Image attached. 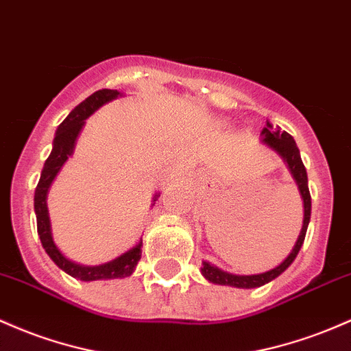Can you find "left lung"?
<instances>
[{
    "label": "left lung",
    "mask_w": 351,
    "mask_h": 351,
    "mask_svg": "<svg viewBox=\"0 0 351 351\" xmlns=\"http://www.w3.org/2000/svg\"><path fill=\"white\" fill-rule=\"evenodd\" d=\"M261 143L267 145L268 148H271L273 152L278 153L282 156V160L287 163V168L290 169L291 176L296 182L300 195L303 199V225L300 230L298 238H296V243L293 250L290 252L282 263L278 267L268 269V271L256 273V275H234V273H228L225 269L215 267L210 261H203L202 263V275L205 276L210 283L215 285H225V287H234V288H258L263 287L271 282V280L278 278L280 275L290 267L295 261L296 255H298L300 248H302L303 241H305V234L308 223H310V215H311V196L310 190H308V176L305 165H303L302 156H300V149L296 146L293 136L288 134L287 132H282L280 126H273L271 123L267 121V126L261 132Z\"/></svg>",
    "instance_id": "obj_1"
}]
</instances>
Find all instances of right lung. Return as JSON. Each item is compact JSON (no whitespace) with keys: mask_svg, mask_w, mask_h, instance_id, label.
I'll return each instance as SVG.
<instances>
[{"mask_svg":"<svg viewBox=\"0 0 351 351\" xmlns=\"http://www.w3.org/2000/svg\"><path fill=\"white\" fill-rule=\"evenodd\" d=\"M123 96L118 90H99L95 91L93 95L88 96L84 101L80 103L78 106L73 108L69 114L63 119L60 126L56 128L55 140H53V149L49 153L48 160L45 161V167L41 169L40 182H38L36 190H34V213H36V225H38V234H40L41 245H43L45 252L48 256L68 273L69 276L82 282H96V280H114V278H125L130 276L136 268L138 261L141 258V246L143 241H138L133 248L128 252L121 253V255L114 258V260L106 261L101 265H80L76 261H71L63 253L60 252L55 240H53L51 233V221H49L48 205H46V198H48V191L51 183L55 182L56 175L63 165L66 163L68 158L75 152L76 140H78L80 133H82L86 119L99 110L106 103L113 101V99ZM160 193L153 196V205L158 199Z\"/></svg>","mask_w":351,"mask_h":351,"instance_id":"obj_1","label":"right lung"}]
</instances>
